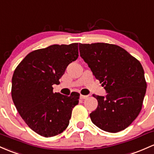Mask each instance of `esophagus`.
I'll return each instance as SVG.
<instances>
[{"mask_svg": "<svg viewBox=\"0 0 154 154\" xmlns=\"http://www.w3.org/2000/svg\"><path fill=\"white\" fill-rule=\"evenodd\" d=\"M80 97L81 99H86V98L88 97V96H85V95H82V94H81V95L80 96Z\"/></svg>", "mask_w": 154, "mask_h": 154, "instance_id": "obj_1", "label": "esophagus"}]
</instances>
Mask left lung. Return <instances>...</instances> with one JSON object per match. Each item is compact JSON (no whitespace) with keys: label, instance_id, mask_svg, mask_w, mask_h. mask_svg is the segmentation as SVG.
<instances>
[{"label":"left lung","instance_id":"obj_1","mask_svg":"<svg viewBox=\"0 0 154 154\" xmlns=\"http://www.w3.org/2000/svg\"><path fill=\"white\" fill-rule=\"evenodd\" d=\"M80 56L107 91L93 94L98 107L91 121L104 131L116 133L127 128L143 106L147 83L139 60L122 47L107 43L81 44Z\"/></svg>","mask_w":154,"mask_h":154}]
</instances>
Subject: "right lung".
<instances>
[{
    "mask_svg": "<svg viewBox=\"0 0 154 154\" xmlns=\"http://www.w3.org/2000/svg\"><path fill=\"white\" fill-rule=\"evenodd\" d=\"M78 43L53 45L30 52L15 69L11 97L25 124L45 137L67 128L80 94L69 96L53 93L69 63L78 58Z\"/></svg>",
    "mask_w": 154,
    "mask_h": 154,
    "instance_id": "add662e5",
    "label": "right lung"
}]
</instances>
